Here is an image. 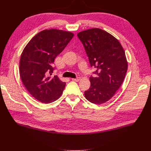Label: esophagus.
I'll return each instance as SVG.
<instances>
[{
  "instance_id": "obj_1",
  "label": "esophagus",
  "mask_w": 151,
  "mask_h": 151,
  "mask_svg": "<svg viewBox=\"0 0 151 151\" xmlns=\"http://www.w3.org/2000/svg\"><path fill=\"white\" fill-rule=\"evenodd\" d=\"M72 80L74 81L78 82V81H79L81 80V78H80V77H77V78H76V79H72Z\"/></svg>"
}]
</instances>
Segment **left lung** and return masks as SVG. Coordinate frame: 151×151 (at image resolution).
I'll return each instance as SVG.
<instances>
[{
  "label": "left lung",
  "instance_id": "obj_1",
  "mask_svg": "<svg viewBox=\"0 0 151 151\" xmlns=\"http://www.w3.org/2000/svg\"><path fill=\"white\" fill-rule=\"evenodd\" d=\"M77 36L83 44L90 65L96 77H90V88L84 92L91 103L99 104L110 99L120 88L128 68L125 51L115 37L99 28L81 31Z\"/></svg>",
  "mask_w": 151,
  "mask_h": 151
}]
</instances>
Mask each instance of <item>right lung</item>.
<instances>
[{
    "label": "right lung",
    "instance_id": "obj_1",
    "mask_svg": "<svg viewBox=\"0 0 151 151\" xmlns=\"http://www.w3.org/2000/svg\"><path fill=\"white\" fill-rule=\"evenodd\" d=\"M74 33L57 29L39 32L26 45L19 61L21 81L28 92L43 103H50L61 96L66 83L57 76H51L54 60Z\"/></svg>",
    "mask_w": 151,
    "mask_h": 151
}]
</instances>
